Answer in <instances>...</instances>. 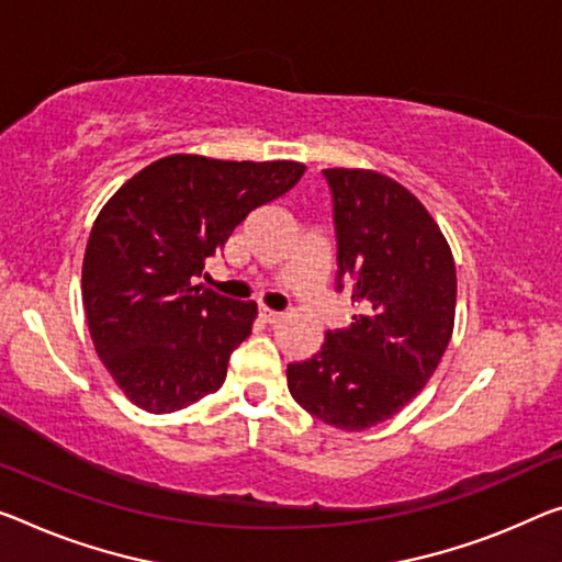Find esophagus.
Returning a JSON list of instances; mask_svg holds the SVG:
<instances>
[{
    "mask_svg": "<svg viewBox=\"0 0 562 562\" xmlns=\"http://www.w3.org/2000/svg\"><path fill=\"white\" fill-rule=\"evenodd\" d=\"M258 316H261V322H263V324H279L281 318H283L281 311H273V308H269V306H261V308H258Z\"/></svg>",
    "mask_w": 562,
    "mask_h": 562,
    "instance_id": "obj_1",
    "label": "esophagus"
}]
</instances>
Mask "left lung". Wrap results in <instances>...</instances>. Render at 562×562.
<instances>
[{
	"instance_id": "8db88e82",
	"label": "left lung",
	"mask_w": 562,
	"mask_h": 562,
	"mask_svg": "<svg viewBox=\"0 0 562 562\" xmlns=\"http://www.w3.org/2000/svg\"><path fill=\"white\" fill-rule=\"evenodd\" d=\"M334 193L339 291L347 283L357 314L326 331L314 357L289 364V392L311 417L364 431L417 396L454 329L452 248L429 211L390 176L326 168Z\"/></svg>"
}]
</instances>
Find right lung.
Wrapping results in <instances>:
<instances>
[{"mask_svg":"<svg viewBox=\"0 0 562 562\" xmlns=\"http://www.w3.org/2000/svg\"><path fill=\"white\" fill-rule=\"evenodd\" d=\"M296 160L168 155L123 183L92 223L82 304L92 347L135 407L170 414L221 390L258 308L203 283L233 228L299 183Z\"/></svg>","mask_w":562,"mask_h":562,"instance_id":"right-lung-1","label":"right lung"}]
</instances>
